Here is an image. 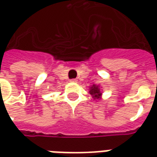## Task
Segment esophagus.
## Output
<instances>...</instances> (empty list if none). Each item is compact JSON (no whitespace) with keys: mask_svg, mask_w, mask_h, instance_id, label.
Listing matches in <instances>:
<instances>
[{"mask_svg":"<svg viewBox=\"0 0 157 157\" xmlns=\"http://www.w3.org/2000/svg\"><path fill=\"white\" fill-rule=\"evenodd\" d=\"M71 82H77V80H76V79H71Z\"/></svg>","mask_w":157,"mask_h":157,"instance_id":"esophagus-1","label":"esophagus"}]
</instances>
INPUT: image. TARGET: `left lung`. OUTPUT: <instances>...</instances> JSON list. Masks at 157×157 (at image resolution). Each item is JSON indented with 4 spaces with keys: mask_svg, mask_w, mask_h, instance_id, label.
<instances>
[{
    "mask_svg": "<svg viewBox=\"0 0 157 157\" xmlns=\"http://www.w3.org/2000/svg\"><path fill=\"white\" fill-rule=\"evenodd\" d=\"M90 94L92 96V98L94 99H99L101 98V95H102V92L100 91V88H99V86L97 85H92L90 89Z\"/></svg>",
    "mask_w": 157,
    "mask_h": 157,
    "instance_id": "left-lung-1",
    "label": "left lung"
}]
</instances>
